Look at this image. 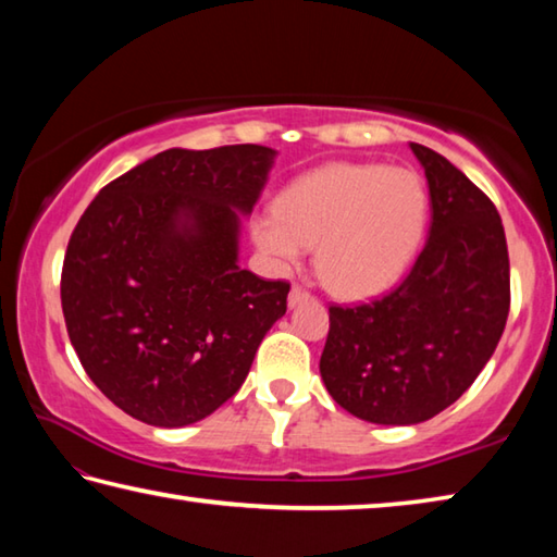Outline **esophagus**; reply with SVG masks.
Returning a JSON list of instances; mask_svg holds the SVG:
<instances>
[{"label":"esophagus","mask_w":557,"mask_h":557,"mask_svg":"<svg viewBox=\"0 0 557 557\" xmlns=\"http://www.w3.org/2000/svg\"><path fill=\"white\" fill-rule=\"evenodd\" d=\"M308 298H310V294H308L306 288L294 286V288H290V294H288V308H296V306H300V304H306Z\"/></svg>","instance_id":"esophagus-1"}]
</instances>
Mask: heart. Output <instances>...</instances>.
I'll return each instance as SVG.
<instances>
[{
	"mask_svg": "<svg viewBox=\"0 0 557 557\" xmlns=\"http://www.w3.org/2000/svg\"><path fill=\"white\" fill-rule=\"evenodd\" d=\"M428 193L413 171L382 163H327L281 193L276 218L253 222L259 249L281 269L315 249V267L339 296L392 286L416 257Z\"/></svg>",
	"mask_w": 557,
	"mask_h": 557,
	"instance_id": "1",
	"label": "heart"
}]
</instances>
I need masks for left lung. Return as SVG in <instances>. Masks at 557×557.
Wrapping results in <instances>:
<instances>
[{
    "label": "left lung",
    "mask_w": 557,
    "mask_h": 557,
    "mask_svg": "<svg viewBox=\"0 0 557 557\" xmlns=\"http://www.w3.org/2000/svg\"><path fill=\"white\" fill-rule=\"evenodd\" d=\"M431 193V230L392 294L330 308L320 376L379 425H416L455 404L490 362L509 318V249L494 202L445 156L411 144Z\"/></svg>",
    "instance_id": "8db88e82"
}]
</instances>
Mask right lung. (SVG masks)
<instances>
[{
    "mask_svg": "<svg viewBox=\"0 0 557 557\" xmlns=\"http://www.w3.org/2000/svg\"><path fill=\"white\" fill-rule=\"evenodd\" d=\"M276 151L169 149L104 185L67 242L61 304L95 386L149 425L183 428L239 392L290 286L239 267Z\"/></svg>",
    "mask_w": 557,
    "mask_h": 557,
    "instance_id": "add662e5",
    "label": "right lung"
}]
</instances>
